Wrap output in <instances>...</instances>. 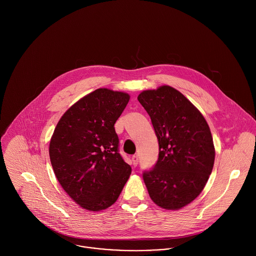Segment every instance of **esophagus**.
Returning <instances> with one entry per match:
<instances>
[{
  "instance_id": "obj_1",
  "label": "esophagus",
  "mask_w": 256,
  "mask_h": 256,
  "mask_svg": "<svg viewBox=\"0 0 256 256\" xmlns=\"http://www.w3.org/2000/svg\"><path fill=\"white\" fill-rule=\"evenodd\" d=\"M132 162H133V166H136L138 164V162H139V158H138V156H132Z\"/></svg>"
}]
</instances>
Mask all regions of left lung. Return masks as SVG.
<instances>
[{
	"label": "left lung",
	"instance_id": "left-lung-1",
	"mask_svg": "<svg viewBox=\"0 0 256 256\" xmlns=\"http://www.w3.org/2000/svg\"><path fill=\"white\" fill-rule=\"evenodd\" d=\"M154 129L158 158L143 180L150 199L168 210L180 209L203 190L212 172L215 148L210 128L182 92L162 86L138 96Z\"/></svg>",
	"mask_w": 256,
	"mask_h": 256
}]
</instances>
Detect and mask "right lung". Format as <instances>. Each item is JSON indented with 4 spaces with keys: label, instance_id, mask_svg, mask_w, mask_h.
<instances>
[{
    "label": "right lung",
    "instance_id": "right-lung-1",
    "mask_svg": "<svg viewBox=\"0 0 256 256\" xmlns=\"http://www.w3.org/2000/svg\"><path fill=\"white\" fill-rule=\"evenodd\" d=\"M129 94L98 88L67 110L50 141L54 174L63 189L80 207L100 211L119 197L131 166L119 154L114 124Z\"/></svg>",
    "mask_w": 256,
    "mask_h": 256
}]
</instances>
